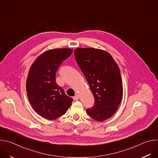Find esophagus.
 Segmentation results:
<instances>
[{
  "mask_svg": "<svg viewBox=\"0 0 158 158\" xmlns=\"http://www.w3.org/2000/svg\"><path fill=\"white\" fill-rule=\"evenodd\" d=\"M79 98H80V97H79V94H76L75 96L73 97V99H74V100H75V101H77V100H79Z\"/></svg>",
  "mask_w": 158,
  "mask_h": 158,
  "instance_id": "esophagus-1",
  "label": "esophagus"
}]
</instances>
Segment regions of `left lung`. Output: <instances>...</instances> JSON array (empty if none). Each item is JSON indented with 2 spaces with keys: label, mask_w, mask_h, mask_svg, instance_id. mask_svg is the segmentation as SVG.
<instances>
[{
  "label": "left lung",
  "mask_w": 158,
  "mask_h": 158,
  "mask_svg": "<svg viewBox=\"0 0 158 158\" xmlns=\"http://www.w3.org/2000/svg\"><path fill=\"white\" fill-rule=\"evenodd\" d=\"M76 60L94 97V105L86 110L101 122L110 118L123 99V88L119 66L107 52L94 48H77Z\"/></svg>",
  "instance_id": "obj_1"
}]
</instances>
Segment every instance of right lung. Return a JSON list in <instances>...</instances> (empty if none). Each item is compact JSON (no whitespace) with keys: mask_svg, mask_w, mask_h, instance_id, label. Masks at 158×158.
<instances>
[{"mask_svg":"<svg viewBox=\"0 0 158 158\" xmlns=\"http://www.w3.org/2000/svg\"><path fill=\"white\" fill-rule=\"evenodd\" d=\"M73 51L67 48L47 51L35 59L29 69L26 81L29 101L37 113L46 119L64 115L73 101L56 81L59 67Z\"/></svg>","mask_w":158,"mask_h":158,"instance_id":"1","label":"right lung"}]
</instances>
